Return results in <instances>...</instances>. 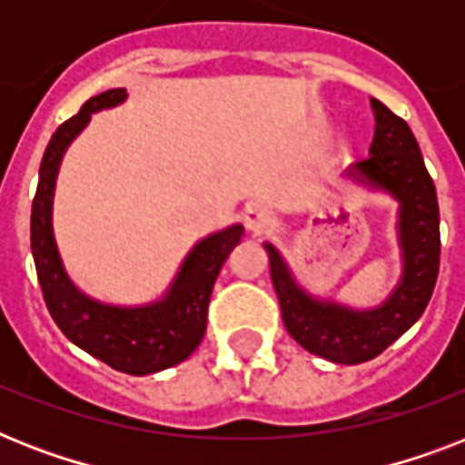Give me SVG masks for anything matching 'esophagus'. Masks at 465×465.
<instances>
[{
	"label": "esophagus",
	"mask_w": 465,
	"mask_h": 465,
	"mask_svg": "<svg viewBox=\"0 0 465 465\" xmlns=\"http://www.w3.org/2000/svg\"><path fill=\"white\" fill-rule=\"evenodd\" d=\"M243 222H246L248 232L253 233H265L270 229H275L277 224V217L275 212L265 207V204H248L246 212H243Z\"/></svg>",
	"instance_id": "esophagus-1"
}]
</instances>
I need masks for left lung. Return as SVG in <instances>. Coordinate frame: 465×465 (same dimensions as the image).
I'll use <instances>...</instances> for the list:
<instances>
[{
    "instance_id": "1",
    "label": "left lung",
    "mask_w": 465,
    "mask_h": 465,
    "mask_svg": "<svg viewBox=\"0 0 465 465\" xmlns=\"http://www.w3.org/2000/svg\"><path fill=\"white\" fill-rule=\"evenodd\" d=\"M376 130L367 159L347 175L398 200V243L403 272L396 290L376 309L350 306L311 297L292 275L272 243H265L270 277L275 284L284 328L299 345L335 364L374 360L396 342L430 304L440 275V204L432 175L427 173L420 144L403 118L371 98Z\"/></svg>"
}]
</instances>
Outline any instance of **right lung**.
Segmentation results:
<instances>
[{
    "label": "right lung",
    "instance_id": "right-lung-1",
    "mask_svg": "<svg viewBox=\"0 0 465 465\" xmlns=\"http://www.w3.org/2000/svg\"><path fill=\"white\" fill-rule=\"evenodd\" d=\"M127 98L125 89H111L89 98L74 118L62 123L40 161L38 190L31 210V251L43 299L50 316L76 347L123 374L144 376L188 360L203 342L212 287L243 226L233 224L197 241L178 275L159 302L144 306H111L86 297L62 265L53 233V197L62 156L89 125L91 113L113 108Z\"/></svg>",
    "mask_w": 465,
    "mask_h": 465
}]
</instances>
